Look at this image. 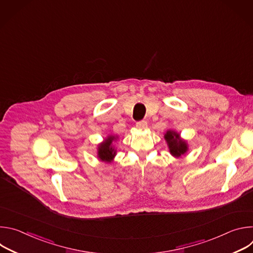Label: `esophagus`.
Listing matches in <instances>:
<instances>
[{
	"instance_id": "obj_1",
	"label": "esophagus",
	"mask_w": 253,
	"mask_h": 253,
	"mask_svg": "<svg viewBox=\"0 0 253 253\" xmlns=\"http://www.w3.org/2000/svg\"><path fill=\"white\" fill-rule=\"evenodd\" d=\"M147 126H148V125H147V122H146V121H139V122L136 123V127H137L138 129H141V130L146 129Z\"/></svg>"
}]
</instances>
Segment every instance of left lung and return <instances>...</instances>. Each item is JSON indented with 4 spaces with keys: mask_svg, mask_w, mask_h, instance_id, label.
Wrapping results in <instances>:
<instances>
[{
    "mask_svg": "<svg viewBox=\"0 0 253 253\" xmlns=\"http://www.w3.org/2000/svg\"><path fill=\"white\" fill-rule=\"evenodd\" d=\"M164 139L167 143L170 154L175 158H181L189 150L187 141L181 138L180 134L175 130H167L164 134Z\"/></svg>",
    "mask_w": 253,
    "mask_h": 253,
    "instance_id": "left-lung-1",
    "label": "left lung"
}]
</instances>
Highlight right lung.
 I'll use <instances>...</instances> for the list:
<instances>
[{
  "label": "right lung",
  "mask_w": 253,
  "mask_h": 253,
  "mask_svg": "<svg viewBox=\"0 0 253 253\" xmlns=\"http://www.w3.org/2000/svg\"><path fill=\"white\" fill-rule=\"evenodd\" d=\"M117 140V135H108L101 143L98 144L97 157L100 161L106 163H111L114 161L117 150L113 145V142H116Z\"/></svg>",
  "instance_id": "right-lung-1"
}]
</instances>
